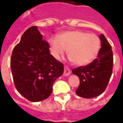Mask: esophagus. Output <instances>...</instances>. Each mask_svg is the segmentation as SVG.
Returning a JSON list of instances; mask_svg holds the SVG:
<instances>
[{"mask_svg":"<svg viewBox=\"0 0 123 123\" xmlns=\"http://www.w3.org/2000/svg\"><path fill=\"white\" fill-rule=\"evenodd\" d=\"M70 74V70L68 67H64V73H63V74L64 76H68V75Z\"/></svg>","mask_w":123,"mask_h":123,"instance_id":"34e87169","label":"esophagus"}]
</instances>
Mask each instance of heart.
Returning <instances> with one entry per match:
<instances>
[{
    "label": "heart",
    "mask_w": 123,
    "mask_h": 123,
    "mask_svg": "<svg viewBox=\"0 0 123 123\" xmlns=\"http://www.w3.org/2000/svg\"><path fill=\"white\" fill-rule=\"evenodd\" d=\"M51 53L60 59L68 49V57L78 66L86 65L95 59L100 49V41L96 35L80 31H68L58 37L49 39Z\"/></svg>",
    "instance_id": "heart-1"
}]
</instances>
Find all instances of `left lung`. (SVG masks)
Returning a JSON list of instances; mask_svg holds the SVG:
<instances>
[{"label":"left lung","mask_w":123,"mask_h":123,"mask_svg":"<svg viewBox=\"0 0 123 123\" xmlns=\"http://www.w3.org/2000/svg\"><path fill=\"white\" fill-rule=\"evenodd\" d=\"M99 39L101 48L98 58L86 66L72 70L80 79V86L76 93L82 98H92L101 95L105 90L112 74L113 56L111 46L104 35L101 34Z\"/></svg>","instance_id":"left-lung-1"}]
</instances>
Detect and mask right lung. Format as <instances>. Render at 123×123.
<instances>
[{
    "label": "right lung",
    "mask_w": 123,
    "mask_h": 123,
    "mask_svg": "<svg viewBox=\"0 0 123 123\" xmlns=\"http://www.w3.org/2000/svg\"><path fill=\"white\" fill-rule=\"evenodd\" d=\"M49 48L37 27L32 26L12 51L10 67L15 87L32 102L49 98L53 83L64 72L63 64L50 54Z\"/></svg>",
    "instance_id": "add662e5"
}]
</instances>
